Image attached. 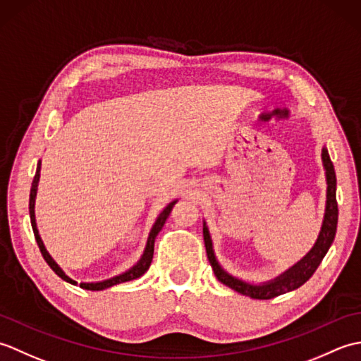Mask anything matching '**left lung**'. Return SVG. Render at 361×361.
Returning <instances> with one entry per match:
<instances>
[{"mask_svg": "<svg viewBox=\"0 0 361 361\" xmlns=\"http://www.w3.org/2000/svg\"><path fill=\"white\" fill-rule=\"evenodd\" d=\"M321 157H323V166L326 171V181H327V200H326V212H324L323 226H321L319 235H318L315 245H313V248L301 260H299L298 264L288 268L287 271L279 274L278 278H274V279L264 282V283H250V282H245V281H242L239 278H234V276L226 273L217 262L216 255H214L209 229L206 228V224L203 221V237H204L206 255H208L214 274H216V278L221 283H225L226 287L235 290L237 293L250 296L252 299H271V298L287 293V291L296 290L298 287H301L302 283H305L312 278V274L317 271V268L319 267L321 260L324 259L326 252L329 251V248H331V245L335 239L336 224H338L335 169H334L331 157H329V152L326 147L323 149Z\"/></svg>", "mask_w": 361, "mask_h": 361, "instance_id": "left-lung-1", "label": "left lung"}]
</instances>
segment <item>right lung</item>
I'll list each match as a JSON object with an SVG mask.
<instances>
[{"mask_svg": "<svg viewBox=\"0 0 361 361\" xmlns=\"http://www.w3.org/2000/svg\"><path fill=\"white\" fill-rule=\"evenodd\" d=\"M38 180H40V161H38V166H37V172H35V176H34V181H32V188H30V195H29V216H30V225H32V231H34V235H35V240H37V245L38 248H40L42 251V256L43 259L46 260V264H48L52 271L56 273L59 278H62L63 281L73 283V286H78V282H75L74 279H71L70 276L65 274V271L62 270L57 265L56 260H54L51 257V255L48 251H46L44 245H43V240L40 234H38V229H37V224H35V197H37V189H38ZM176 203V200H173L172 203H169L164 211L159 214L155 225L152 226V231L149 234V239H147V245H145V250H144V255L141 256V259L137 260V264L133 265L130 270H127L126 273H122L119 276H114V278H110V279H105V281H101V282H80L79 286L80 288H85V290H93V291H99V290H105V288H110L113 286H118V283H122V282H127V281H133V279H137L141 278V276L149 270V267L152 264V259H153V247H155V239L158 233L161 231V228L164 226L166 220L169 217V214H171L173 204Z\"/></svg>", "mask_w": 361, "mask_h": 361, "instance_id": "right-lung-1", "label": "right lung"}]
</instances>
